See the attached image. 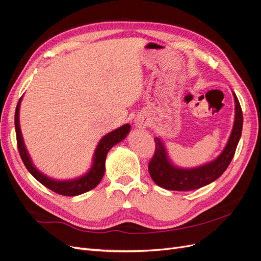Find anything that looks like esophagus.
<instances>
[{
  "mask_svg": "<svg viewBox=\"0 0 261 261\" xmlns=\"http://www.w3.org/2000/svg\"><path fill=\"white\" fill-rule=\"evenodd\" d=\"M135 123H136V125L138 126L139 128H145L146 126L148 125V121H147V118L146 117H137L136 120H135Z\"/></svg>",
  "mask_w": 261,
  "mask_h": 261,
  "instance_id": "obj_1",
  "label": "esophagus"
}]
</instances>
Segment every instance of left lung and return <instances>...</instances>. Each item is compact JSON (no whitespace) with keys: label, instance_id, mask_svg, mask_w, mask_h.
<instances>
[{"label":"left lung","instance_id":"1","mask_svg":"<svg viewBox=\"0 0 261 261\" xmlns=\"http://www.w3.org/2000/svg\"><path fill=\"white\" fill-rule=\"evenodd\" d=\"M235 100V121L227 144L216 160L195 169H178L172 165L168 159L167 151L160 138H154L155 149L153 156L148 164L149 174L154 183L170 191H193L206 186L223 174L235 154L236 147L240 141L243 128V112L236 94Z\"/></svg>","mask_w":261,"mask_h":261}]
</instances>
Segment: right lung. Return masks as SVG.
Wrapping results in <instances>:
<instances>
[{"mask_svg": "<svg viewBox=\"0 0 261 261\" xmlns=\"http://www.w3.org/2000/svg\"><path fill=\"white\" fill-rule=\"evenodd\" d=\"M19 102L20 100L18 101L16 111H15V130H16L17 148H18L21 160L23 164H25L27 170L31 173V174H33V176L37 180L40 181V183L44 185L46 188H49L54 193H58L60 195L77 196L88 191H91L92 188L96 187L100 183L102 177H103L105 170H106V159H107V154L109 152V150L117 143H120L121 140H123L130 129L129 124L123 125L122 127L109 133L108 135H106L100 140V143L96 149V153H94V156H93L92 168L86 175L73 180H65V181L54 180L41 174V173L34 167L33 163L30 161V158L27 153L25 145H23L21 133L19 128V118H18Z\"/></svg>", "mask_w": 261, "mask_h": 261, "instance_id": "add662e5", "label": "right lung"}]
</instances>
